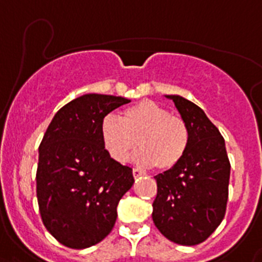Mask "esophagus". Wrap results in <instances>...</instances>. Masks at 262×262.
<instances>
[{"instance_id":"34e87169","label":"esophagus","mask_w":262,"mask_h":262,"mask_svg":"<svg viewBox=\"0 0 262 262\" xmlns=\"http://www.w3.org/2000/svg\"><path fill=\"white\" fill-rule=\"evenodd\" d=\"M141 175H144V171H141L140 169H133V177L134 178H138Z\"/></svg>"}]
</instances>
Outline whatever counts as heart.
<instances>
[{
    "instance_id": "b5f03b06",
    "label": "heart",
    "mask_w": 262,
    "mask_h": 262,
    "mask_svg": "<svg viewBox=\"0 0 262 262\" xmlns=\"http://www.w3.org/2000/svg\"><path fill=\"white\" fill-rule=\"evenodd\" d=\"M100 137L106 153L118 163L128 162L137 147L140 165L166 171L178 165L190 145L187 122L151 100H141L120 113L106 116L100 124Z\"/></svg>"
}]
</instances>
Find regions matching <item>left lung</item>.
<instances>
[{
	"label": "left lung",
	"instance_id": "8db88e82",
	"mask_svg": "<svg viewBox=\"0 0 262 262\" xmlns=\"http://www.w3.org/2000/svg\"><path fill=\"white\" fill-rule=\"evenodd\" d=\"M190 129V145L178 165L156 175L153 222L170 241L196 245L224 219L231 163L219 129L185 97L169 95Z\"/></svg>",
	"mask_w": 262,
	"mask_h": 262
}]
</instances>
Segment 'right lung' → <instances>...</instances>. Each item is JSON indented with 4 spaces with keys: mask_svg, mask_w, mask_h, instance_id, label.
<instances>
[{
    "mask_svg": "<svg viewBox=\"0 0 262 262\" xmlns=\"http://www.w3.org/2000/svg\"><path fill=\"white\" fill-rule=\"evenodd\" d=\"M130 100L88 93L56 112L39 145L36 198L42 222L60 244L92 247L111 233L117 204L133 186L129 166L104 149L100 124Z\"/></svg>",
    "mask_w": 262,
    "mask_h": 262,
    "instance_id": "right-lung-1",
    "label": "right lung"
}]
</instances>
